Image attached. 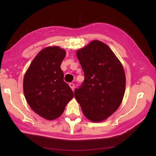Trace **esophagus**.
Here are the masks:
<instances>
[{"label": "esophagus", "mask_w": 156, "mask_h": 156, "mask_svg": "<svg viewBox=\"0 0 156 156\" xmlns=\"http://www.w3.org/2000/svg\"><path fill=\"white\" fill-rule=\"evenodd\" d=\"M69 87H70L71 88H72V89L73 91L74 90V88H75L74 84H73V83H69Z\"/></svg>", "instance_id": "34e87169"}]
</instances>
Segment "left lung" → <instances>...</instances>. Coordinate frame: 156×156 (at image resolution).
Segmentation results:
<instances>
[{"mask_svg":"<svg viewBox=\"0 0 156 156\" xmlns=\"http://www.w3.org/2000/svg\"><path fill=\"white\" fill-rule=\"evenodd\" d=\"M84 80L76 89L75 98L92 122L107 119L122 103L126 76L122 63L103 42L94 40L76 51Z\"/></svg>","mask_w":156,"mask_h":156,"instance_id":"obj_1","label":"left lung"}]
</instances>
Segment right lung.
Masks as SVG:
<instances>
[{
    "mask_svg": "<svg viewBox=\"0 0 156 156\" xmlns=\"http://www.w3.org/2000/svg\"><path fill=\"white\" fill-rule=\"evenodd\" d=\"M65 56V50L58 46L47 47L36 55L25 73V99L31 109L44 119L59 118L73 98L60 68Z\"/></svg>",
    "mask_w": 156,
    "mask_h": 156,
    "instance_id": "add662e5",
    "label": "right lung"
}]
</instances>
